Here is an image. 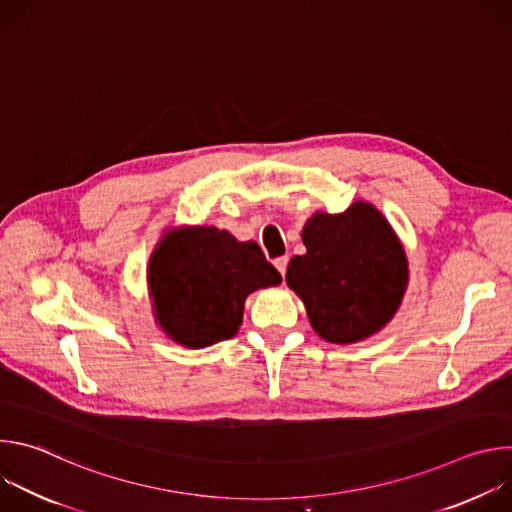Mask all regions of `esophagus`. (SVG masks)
I'll return each instance as SVG.
<instances>
[{
	"mask_svg": "<svg viewBox=\"0 0 512 512\" xmlns=\"http://www.w3.org/2000/svg\"><path fill=\"white\" fill-rule=\"evenodd\" d=\"M287 257H277L275 261H273V265H275V269L281 273V275H285V269H287Z\"/></svg>",
	"mask_w": 512,
	"mask_h": 512,
	"instance_id": "obj_1",
	"label": "esophagus"
}]
</instances>
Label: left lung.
<instances>
[{
	"mask_svg": "<svg viewBox=\"0 0 512 512\" xmlns=\"http://www.w3.org/2000/svg\"><path fill=\"white\" fill-rule=\"evenodd\" d=\"M302 241L306 253L291 257L285 283L322 340L354 344L393 320L407 291L409 263L375 204L356 200L340 214L314 212Z\"/></svg>",
	"mask_w": 512,
	"mask_h": 512,
	"instance_id": "left-lung-1",
	"label": "left lung"
}]
</instances>
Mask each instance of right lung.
Instances as JSON below:
<instances>
[{"instance_id": "1", "label": "right lung", "mask_w": 512, "mask_h": 512, "mask_svg": "<svg viewBox=\"0 0 512 512\" xmlns=\"http://www.w3.org/2000/svg\"><path fill=\"white\" fill-rule=\"evenodd\" d=\"M279 283V271L255 241H237L216 227L166 229L148 263L156 324L186 348L233 338L247 296Z\"/></svg>"}]
</instances>
